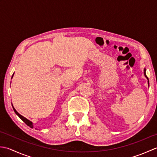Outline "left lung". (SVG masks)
<instances>
[{"label": "left lung", "instance_id": "left-lung-1", "mask_svg": "<svg viewBox=\"0 0 157 157\" xmlns=\"http://www.w3.org/2000/svg\"><path fill=\"white\" fill-rule=\"evenodd\" d=\"M144 76H145L146 78V79H148V84L149 85V80H148V77L146 76V68H144Z\"/></svg>", "mask_w": 157, "mask_h": 157}]
</instances>
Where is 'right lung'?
Instances as JSON below:
<instances>
[{"instance_id": "add662e5", "label": "right lung", "mask_w": 157, "mask_h": 157, "mask_svg": "<svg viewBox=\"0 0 157 157\" xmlns=\"http://www.w3.org/2000/svg\"><path fill=\"white\" fill-rule=\"evenodd\" d=\"M13 75H14V73H13ZM13 76H12V78H13ZM12 106H13V110H14V111H15V113H16V115H17L18 117H19L20 118V119H21V120H22V121H23V122H24L25 123V124L26 125H28L29 127H30V128H34V125H33V123L32 122V121H29V120H28V119H26L25 117H23L21 115H20L19 114V113L17 112V111H16V110H15V109L14 108V107H13V105H12Z\"/></svg>"}]
</instances>
